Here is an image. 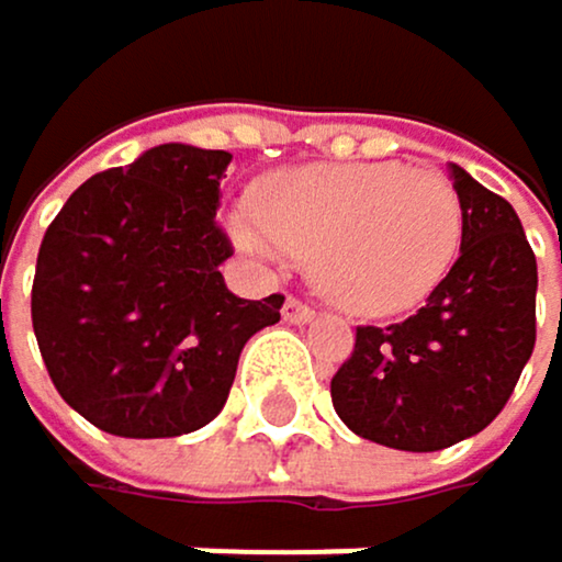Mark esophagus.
<instances>
[{"label": "esophagus", "mask_w": 562, "mask_h": 562, "mask_svg": "<svg viewBox=\"0 0 562 562\" xmlns=\"http://www.w3.org/2000/svg\"><path fill=\"white\" fill-rule=\"evenodd\" d=\"M315 318V308H308L305 302H297V297H288L284 302V322H291V325H305V322H312Z\"/></svg>", "instance_id": "obj_1"}]
</instances>
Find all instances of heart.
Here are the masks:
<instances>
[{
    "label": "heart",
    "instance_id": "1",
    "mask_svg": "<svg viewBox=\"0 0 562 562\" xmlns=\"http://www.w3.org/2000/svg\"><path fill=\"white\" fill-rule=\"evenodd\" d=\"M461 200L437 169L403 162H318L284 169L257 189V210L226 220L257 260L312 254L331 305L383 318L420 305L461 247Z\"/></svg>",
    "mask_w": 562,
    "mask_h": 562
}]
</instances>
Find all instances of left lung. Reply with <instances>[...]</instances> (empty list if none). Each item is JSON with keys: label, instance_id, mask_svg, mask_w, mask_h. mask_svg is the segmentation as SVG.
<instances>
[{"label": "left lung", "instance_id": "left-lung-1", "mask_svg": "<svg viewBox=\"0 0 562 562\" xmlns=\"http://www.w3.org/2000/svg\"><path fill=\"white\" fill-rule=\"evenodd\" d=\"M461 254L427 305L396 325H359L331 376L342 424L396 451H441L485 430L536 346V254L492 189L451 166Z\"/></svg>", "mask_w": 562, "mask_h": 562}]
</instances>
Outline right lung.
Listing matches in <instances>:
<instances>
[{
  "label": "right lung",
  "instance_id": "1",
  "mask_svg": "<svg viewBox=\"0 0 562 562\" xmlns=\"http://www.w3.org/2000/svg\"><path fill=\"white\" fill-rule=\"evenodd\" d=\"M234 155L155 145L87 179L46 226L33 331L57 393L117 437H179L231 396L240 349L281 318L284 294L247 302L220 265V179Z\"/></svg>",
  "mask_w": 562,
  "mask_h": 562
}]
</instances>
